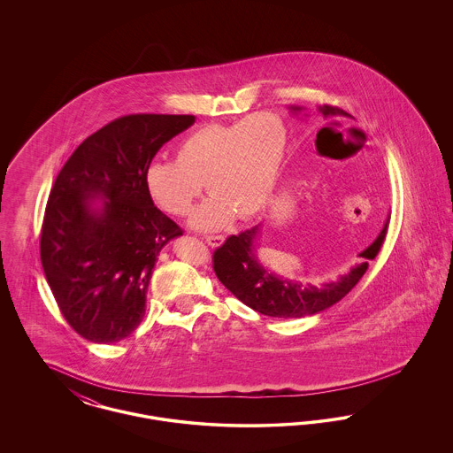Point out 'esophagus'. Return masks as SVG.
<instances>
[{"instance_id": "obj_1", "label": "esophagus", "mask_w": 453, "mask_h": 453, "mask_svg": "<svg viewBox=\"0 0 453 453\" xmlns=\"http://www.w3.org/2000/svg\"><path fill=\"white\" fill-rule=\"evenodd\" d=\"M205 241H207L209 246L219 248V246L224 244V236H205Z\"/></svg>"}]
</instances>
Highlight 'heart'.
<instances>
[{
  "label": "heart",
  "mask_w": 453,
  "mask_h": 453,
  "mask_svg": "<svg viewBox=\"0 0 453 453\" xmlns=\"http://www.w3.org/2000/svg\"><path fill=\"white\" fill-rule=\"evenodd\" d=\"M285 137L280 117L270 111L198 127L178 142L176 161H152L146 168V190L161 211L185 217L207 181L212 196L192 219L203 231L227 226L236 214L257 216L275 192Z\"/></svg>",
  "instance_id": "1"
}]
</instances>
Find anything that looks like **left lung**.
Returning <instances> with one entry per match:
<instances>
[{
  "mask_svg": "<svg viewBox=\"0 0 453 453\" xmlns=\"http://www.w3.org/2000/svg\"><path fill=\"white\" fill-rule=\"evenodd\" d=\"M302 110V107H290L292 113H299ZM318 110L324 119L346 115L343 110L329 105ZM388 226V217L379 236L358 255L364 259L351 266L338 280L309 283L273 273L261 263L257 253L261 224L237 236L227 237L226 242L217 248L214 272L234 297L259 314L281 319L314 316L342 301L360 281L368 268V261L377 257L386 239Z\"/></svg>",
  "mask_w": 453,
  "mask_h": 453,
  "instance_id": "1",
  "label": "left lung"
}]
</instances>
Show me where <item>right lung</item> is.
I'll return each instance as SVG.
<instances>
[{"mask_svg":"<svg viewBox=\"0 0 453 453\" xmlns=\"http://www.w3.org/2000/svg\"><path fill=\"white\" fill-rule=\"evenodd\" d=\"M194 115H126L87 137L47 200L41 259L65 321L93 343L127 338L146 312L159 251L183 231L146 190L156 152Z\"/></svg>","mask_w":453,"mask_h":453,"instance_id":"1","label":"right lung"}]
</instances>
